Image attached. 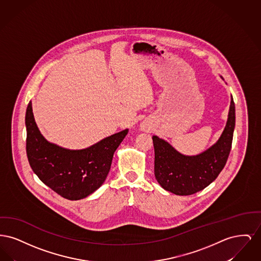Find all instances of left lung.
I'll return each instance as SVG.
<instances>
[{"label":"left lung","mask_w":261,"mask_h":261,"mask_svg":"<svg viewBox=\"0 0 261 261\" xmlns=\"http://www.w3.org/2000/svg\"><path fill=\"white\" fill-rule=\"evenodd\" d=\"M235 121V102L232 97L222 135L210 149L194 156L183 155L164 140L152 137L154 176L160 185L179 196L193 195L208 186L227 162L232 148Z\"/></svg>","instance_id":"8db88e82"}]
</instances>
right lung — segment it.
Wrapping results in <instances>:
<instances>
[{
  "mask_svg": "<svg viewBox=\"0 0 261 261\" xmlns=\"http://www.w3.org/2000/svg\"><path fill=\"white\" fill-rule=\"evenodd\" d=\"M26 153L39 179L53 191L70 200L84 199L105 182L115 149L128 129L107 137L87 149L70 150L49 143L38 129L31 101L25 114Z\"/></svg>",
  "mask_w": 261,
  "mask_h": 261,
  "instance_id": "right-lung-1",
  "label": "right lung"
}]
</instances>
